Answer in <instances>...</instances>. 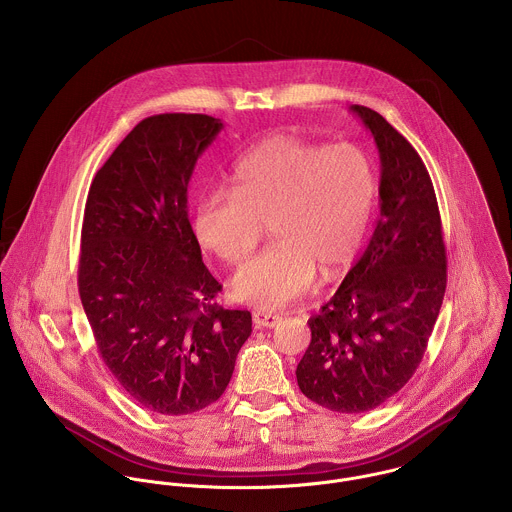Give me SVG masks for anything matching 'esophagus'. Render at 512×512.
I'll return each mask as SVG.
<instances>
[{
    "instance_id": "obj_1",
    "label": "esophagus",
    "mask_w": 512,
    "mask_h": 512,
    "mask_svg": "<svg viewBox=\"0 0 512 512\" xmlns=\"http://www.w3.org/2000/svg\"><path fill=\"white\" fill-rule=\"evenodd\" d=\"M252 320L258 328H274V326H278V322L282 318L278 314H272V312H266V310H256L252 314Z\"/></svg>"
}]
</instances>
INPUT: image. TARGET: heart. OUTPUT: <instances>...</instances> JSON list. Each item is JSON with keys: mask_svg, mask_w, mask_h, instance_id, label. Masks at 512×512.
Here are the masks:
<instances>
[{"mask_svg": "<svg viewBox=\"0 0 512 512\" xmlns=\"http://www.w3.org/2000/svg\"><path fill=\"white\" fill-rule=\"evenodd\" d=\"M232 192L198 198L194 234L226 264L244 262L264 224L274 244L232 280V294L258 308H284L316 282L341 276L367 236L377 174L351 143L334 147L296 135H274L248 151L232 174Z\"/></svg>", "mask_w": 512, "mask_h": 512, "instance_id": "heart-1", "label": "heart"}]
</instances>
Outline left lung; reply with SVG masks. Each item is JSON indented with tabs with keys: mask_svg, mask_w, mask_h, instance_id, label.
<instances>
[{
	"mask_svg": "<svg viewBox=\"0 0 512 512\" xmlns=\"http://www.w3.org/2000/svg\"><path fill=\"white\" fill-rule=\"evenodd\" d=\"M351 111L379 151V220L334 298L308 320L312 341L296 369L302 393L338 413L371 411L413 377L447 288L441 214L421 157L373 109Z\"/></svg>",
	"mask_w": 512,
	"mask_h": 512,
	"instance_id": "8db88e82",
	"label": "left lung"
}]
</instances>
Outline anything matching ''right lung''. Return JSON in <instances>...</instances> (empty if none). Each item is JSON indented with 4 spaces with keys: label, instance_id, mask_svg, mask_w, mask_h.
<instances>
[{
    "label": "right lung",
    "instance_id": "1",
    "mask_svg": "<svg viewBox=\"0 0 512 512\" xmlns=\"http://www.w3.org/2000/svg\"><path fill=\"white\" fill-rule=\"evenodd\" d=\"M220 119H143L97 171L83 214L77 286L99 355L145 409L188 415L230 383L252 332L248 310L216 304L186 190Z\"/></svg>",
    "mask_w": 512,
    "mask_h": 512
}]
</instances>
